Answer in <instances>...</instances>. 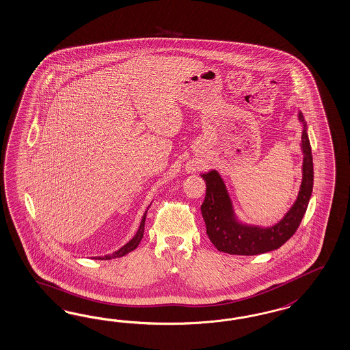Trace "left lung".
<instances>
[{
  "label": "left lung",
  "mask_w": 350,
  "mask_h": 350,
  "mask_svg": "<svg viewBox=\"0 0 350 350\" xmlns=\"http://www.w3.org/2000/svg\"><path fill=\"white\" fill-rule=\"evenodd\" d=\"M297 120L303 126L300 142L303 178L295 202L280 221L268 226L243 221L234 210L226 181L219 171L213 169L200 174L206 183V197L201 206L206 232L219 251L246 256L265 254L281 247L300 226L313 192L314 175L308 127L301 111L297 112Z\"/></svg>",
  "instance_id": "left-lung-1"
}]
</instances>
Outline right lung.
Wrapping results in <instances>:
<instances>
[{
	"instance_id": "obj_1",
	"label": "right lung",
	"mask_w": 350,
	"mask_h": 350,
	"mask_svg": "<svg viewBox=\"0 0 350 350\" xmlns=\"http://www.w3.org/2000/svg\"><path fill=\"white\" fill-rule=\"evenodd\" d=\"M150 206V204H149ZM149 206H148V208H149ZM148 208L146 210V213L143 215V217H142V221H140V226H139V229H137V232H136L135 236L131 238L126 245H124L122 247L118 248L117 251H114L113 254H109V255H104V256H95V259L96 260H111L116 259V258H121V256H124L126 254H129V252H131V251H134L137 246H139V243H140V241H142V238H143V234H144V226H146V216H147Z\"/></svg>"
}]
</instances>
